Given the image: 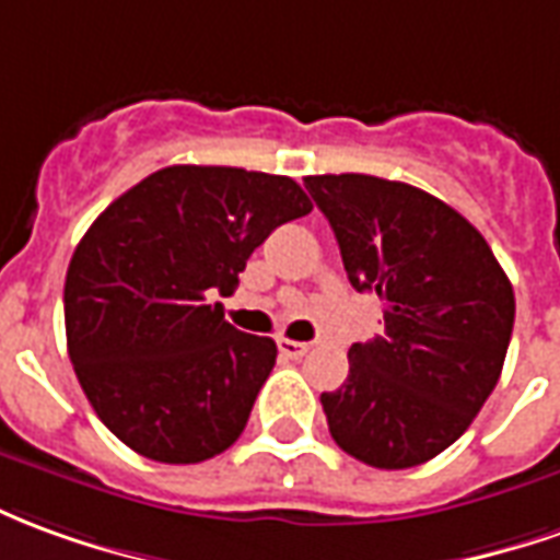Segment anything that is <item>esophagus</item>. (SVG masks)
I'll return each mask as SVG.
<instances>
[{"mask_svg": "<svg viewBox=\"0 0 560 560\" xmlns=\"http://www.w3.org/2000/svg\"><path fill=\"white\" fill-rule=\"evenodd\" d=\"M277 350L283 352L287 359H301V355H307L311 343H301V340H289V337H277Z\"/></svg>", "mask_w": 560, "mask_h": 560, "instance_id": "obj_1", "label": "esophagus"}]
</instances>
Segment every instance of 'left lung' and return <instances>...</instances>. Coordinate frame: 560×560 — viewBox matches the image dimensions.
<instances>
[{
  "mask_svg": "<svg viewBox=\"0 0 560 560\" xmlns=\"http://www.w3.org/2000/svg\"><path fill=\"white\" fill-rule=\"evenodd\" d=\"M359 292L383 301L386 331L350 347V376L323 392L328 431L352 458L404 470L470 428L498 386L515 319L506 273L474 225L440 198L371 174H313Z\"/></svg>",
  "mask_w": 560,
  "mask_h": 560,
  "instance_id": "left-lung-1",
  "label": "left lung"
}]
</instances>
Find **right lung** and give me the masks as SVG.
<instances>
[{
    "label": "right lung",
    "mask_w": 560,
    "mask_h": 560,
    "mask_svg": "<svg viewBox=\"0 0 560 560\" xmlns=\"http://www.w3.org/2000/svg\"><path fill=\"white\" fill-rule=\"evenodd\" d=\"M311 210L283 174L168 165L98 213L62 301L74 374L114 438L162 464L241 438L277 343L237 331L210 295H232L253 249Z\"/></svg>",
    "instance_id": "obj_1"
}]
</instances>
